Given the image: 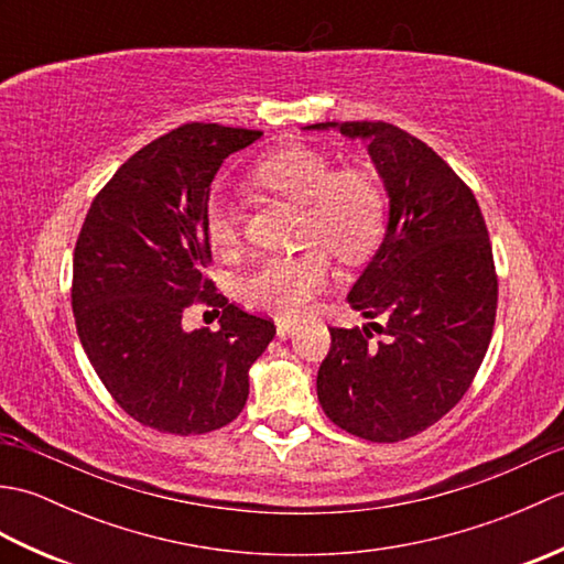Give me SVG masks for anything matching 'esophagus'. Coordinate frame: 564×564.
<instances>
[{
    "label": "esophagus",
    "mask_w": 564,
    "mask_h": 564,
    "mask_svg": "<svg viewBox=\"0 0 564 564\" xmlns=\"http://www.w3.org/2000/svg\"><path fill=\"white\" fill-rule=\"evenodd\" d=\"M297 332V322L295 319H285V317H279L275 319V334H279L281 339L291 337V334Z\"/></svg>",
    "instance_id": "obj_1"
}]
</instances>
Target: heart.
<instances>
[{
    "instance_id": "obj_1",
    "label": "heart",
    "mask_w": 564,
    "mask_h": 564,
    "mask_svg": "<svg viewBox=\"0 0 564 564\" xmlns=\"http://www.w3.org/2000/svg\"><path fill=\"white\" fill-rule=\"evenodd\" d=\"M251 182L303 208L301 242L295 254L267 257L251 269L239 293L245 303L281 317H295L332 281V254L358 263L378 249L388 225V198L373 176L339 170L325 152L305 145L275 150L251 170ZM208 242L230 251L239 245L235 203L213 194L203 210Z\"/></svg>"
}]
</instances>
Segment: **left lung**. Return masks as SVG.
Listing matches in <instances>:
<instances>
[{"mask_svg":"<svg viewBox=\"0 0 564 564\" xmlns=\"http://www.w3.org/2000/svg\"><path fill=\"white\" fill-rule=\"evenodd\" d=\"M368 140L390 223L349 305L368 327H332L317 373L322 410L373 443L422 434L463 400L482 366L499 279L475 194L426 142L382 121L315 123Z\"/></svg>","mask_w":564,"mask_h":564,"instance_id":"8db88e82","label":"left lung"}]
</instances>
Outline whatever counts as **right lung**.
<instances>
[{
	"label": "right lung",
	"mask_w": 564,
	"mask_h": 564,
	"mask_svg": "<svg viewBox=\"0 0 564 564\" xmlns=\"http://www.w3.org/2000/svg\"><path fill=\"white\" fill-rule=\"evenodd\" d=\"M261 130L184 123L121 164L84 218L72 261L79 341L126 414L162 434L196 436L245 410L249 368L273 319L227 301L206 275L203 225L225 158ZM191 304L223 306L221 329L184 333Z\"/></svg>",
	"instance_id": "obj_1"
}]
</instances>
